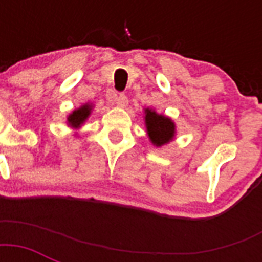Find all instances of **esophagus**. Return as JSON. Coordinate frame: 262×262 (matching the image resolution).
Here are the masks:
<instances>
[{
	"label": "esophagus",
	"mask_w": 262,
	"mask_h": 262,
	"mask_svg": "<svg viewBox=\"0 0 262 262\" xmlns=\"http://www.w3.org/2000/svg\"><path fill=\"white\" fill-rule=\"evenodd\" d=\"M115 103H117V106L125 107L127 104V96L125 94H119L115 99Z\"/></svg>",
	"instance_id": "esophagus-1"
}]
</instances>
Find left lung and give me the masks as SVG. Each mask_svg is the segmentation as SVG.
<instances>
[{
    "label": "left lung",
    "mask_w": 262,
    "mask_h": 262,
    "mask_svg": "<svg viewBox=\"0 0 262 262\" xmlns=\"http://www.w3.org/2000/svg\"><path fill=\"white\" fill-rule=\"evenodd\" d=\"M145 123H147V132L149 139L156 147H160L163 144L168 143L174 137L175 126L172 121L164 115L156 114L155 111L147 108L145 110Z\"/></svg>",
    "instance_id": "1"
}]
</instances>
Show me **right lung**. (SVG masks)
I'll return each mask as SVG.
<instances>
[{
	"mask_svg": "<svg viewBox=\"0 0 262 262\" xmlns=\"http://www.w3.org/2000/svg\"><path fill=\"white\" fill-rule=\"evenodd\" d=\"M91 113V106L90 104H85V106L80 107V108H77V110H75L73 113H72L71 115H69V118H68V121H69V123H71L72 126H80L81 123L87 119V117L90 115Z\"/></svg>",
	"mask_w": 262,
	"mask_h": 262,
	"instance_id": "add662e5",
	"label": "right lung"
}]
</instances>
